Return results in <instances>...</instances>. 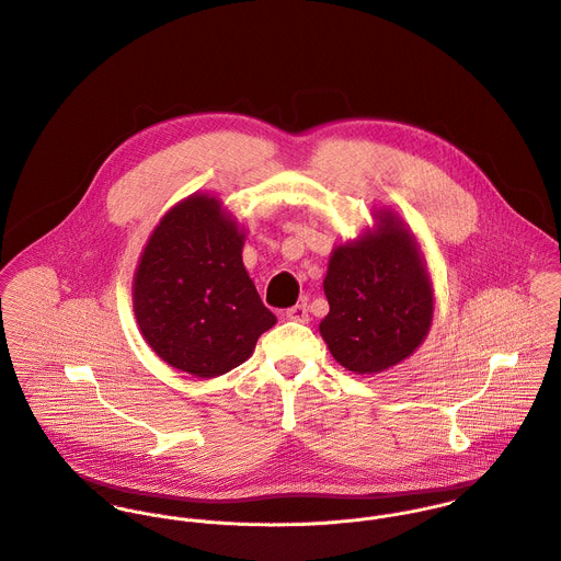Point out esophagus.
I'll return each mask as SVG.
<instances>
[{"mask_svg":"<svg viewBox=\"0 0 561 561\" xmlns=\"http://www.w3.org/2000/svg\"><path fill=\"white\" fill-rule=\"evenodd\" d=\"M286 319L288 321H297V323H308L310 314H308V306L306 304H297L293 308L286 310Z\"/></svg>","mask_w":561,"mask_h":561,"instance_id":"1","label":"esophagus"}]
</instances>
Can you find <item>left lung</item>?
<instances>
[{"instance_id": "1", "label": "left lung", "mask_w": 561, "mask_h": 561, "mask_svg": "<svg viewBox=\"0 0 561 561\" xmlns=\"http://www.w3.org/2000/svg\"><path fill=\"white\" fill-rule=\"evenodd\" d=\"M378 233L334 249L323 282L330 304L319 330L336 363L385 371L411 356L433 321V286L415 238L391 211Z\"/></svg>"}]
</instances>
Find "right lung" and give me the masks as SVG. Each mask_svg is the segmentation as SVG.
Masks as SVG:
<instances>
[{
  "label": "right lung",
  "mask_w": 561,
  "mask_h": 561,
  "mask_svg": "<svg viewBox=\"0 0 561 561\" xmlns=\"http://www.w3.org/2000/svg\"><path fill=\"white\" fill-rule=\"evenodd\" d=\"M244 236L205 194L172 207L152 231L133 286L146 343L168 365L216 378L242 365L275 325L242 264Z\"/></svg>",
  "instance_id": "add662e5"
}]
</instances>
